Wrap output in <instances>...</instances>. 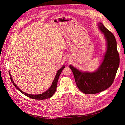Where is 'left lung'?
Listing matches in <instances>:
<instances>
[{
	"mask_svg": "<svg viewBox=\"0 0 125 125\" xmlns=\"http://www.w3.org/2000/svg\"><path fill=\"white\" fill-rule=\"evenodd\" d=\"M98 26L104 34L107 45L102 64L93 73L83 72L69 66L77 86L82 92L86 94H96L109 88L114 81L120 63L117 42L114 35L103 23H99Z\"/></svg>",
	"mask_w": 125,
	"mask_h": 125,
	"instance_id": "left-lung-1",
	"label": "left lung"
}]
</instances>
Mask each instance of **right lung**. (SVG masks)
<instances>
[{
    "label": "right lung",
    "mask_w": 125,
    "mask_h": 125,
    "mask_svg": "<svg viewBox=\"0 0 125 125\" xmlns=\"http://www.w3.org/2000/svg\"><path fill=\"white\" fill-rule=\"evenodd\" d=\"M65 66H63L61 69H60L57 73V74L56 75V77L52 83V84L51 85V86L50 87V88L47 91H46L45 92L41 94H36V95H34V94H28L27 93H25L24 92H22L21 90H20V89L15 85V83L14 82L12 78V77L11 76V74L10 73V72H9V75H10V79L11 80V81L13 83V85H14V86L20 92H21L22 94H23L24 95H26L27 96L30 97V98H32V99H47V98H49L50 97H52L54 94H55V92H56V89H57V83H58V79H59V76H60V75L61 74V73L62 72V70L64 68Z\"/></svg>",
    "instance_id": "1"
}]
</instances>
